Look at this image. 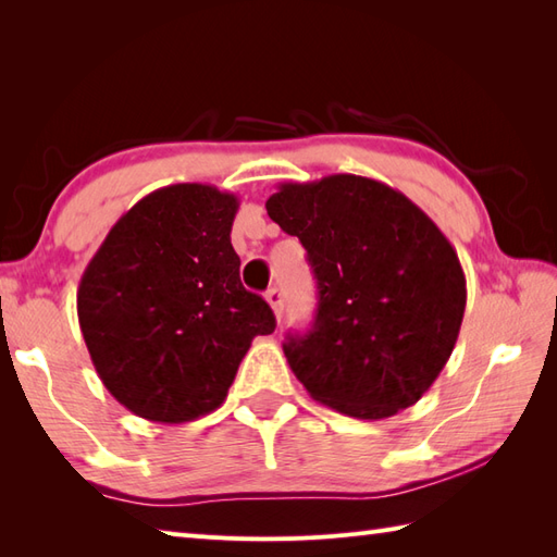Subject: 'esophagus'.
<instances>
[{"instance_id":"obj_1","label":"esophagus","mask_w":557,"mask_h":557,"mask_svg":"<svg viewBox=\"0 0 557 557\" xmlns=\"http://www.w3.org/2000/svg\"><path fill=\"white\" fill-rule=\"evenodd\" d=\"M264 298H267V302H269L271 310H274L276 319L281 321V314H283V293H281L278 288H269Z\"/></svg>"}]
</instances>
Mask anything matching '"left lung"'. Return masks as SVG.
Returning <instances> with one entry per match:
<instances>
[{
	"mask_svg": "<svg viewBox=\"0 0 557 557\" xmlns=\"http://www.w3.org/2000/svg\"><path fill=\"white\" fill-rule=\"evenodd\" d=\"M267 214L298 236L317 278V317L283 352L314 400L355 419L414 405L446 367L467 281L455 247L410 197L336 174L281 183Z\"/></svg>",
	"mask_w": 557,
	"mask_h": 557,
	"instance_id": "1",
	"label": "left lung"
}]
</instances>
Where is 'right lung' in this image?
Masks as SVG:
<instances>
[{"mask_svg":"<svg viewBox=\"0 0 557 557\" xmlns=\"http://www.w3.org/2000/svg\"><path fill=\"white\" fill-rule=\"evenodd\" d=\"M238 197L176 183L107 233L78 286V321L104 388L143 419L183 424L226 400L271 307L240 283Z\"/></svg>","mask_w":557,"mask_h":557,"instance_id":"right-lung-1","label":"right lung"}]
</instances>
